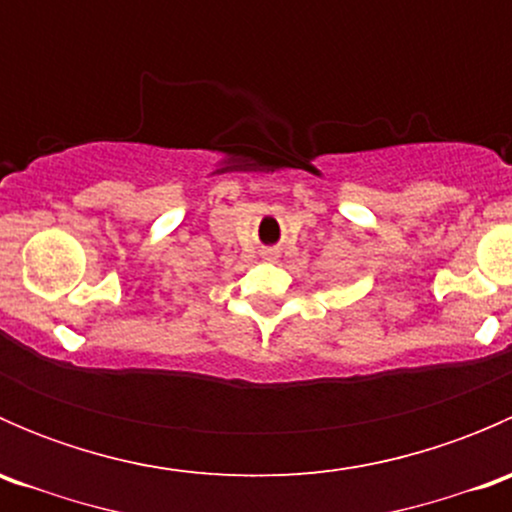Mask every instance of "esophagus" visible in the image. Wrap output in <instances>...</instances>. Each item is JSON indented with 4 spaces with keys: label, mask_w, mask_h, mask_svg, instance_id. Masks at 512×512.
Returning <instances> with one entry per match:
<instances>
[{
    "label": "esophagus",
    "mask_w": 512,
    "mask_h": 512,
    "mask_svg": "<svg viewBox=\"0 0 512 512\" xmlns=\"http://www.w3.org/2000/svg\"><path fill=\"white\" fill-rule=\"evenodd\" d=\"M277 257H280L277 255V250H262V260L265 262H275Z\"/></svg>",
    "instance_id": "obj_1"
}]
</instances>
